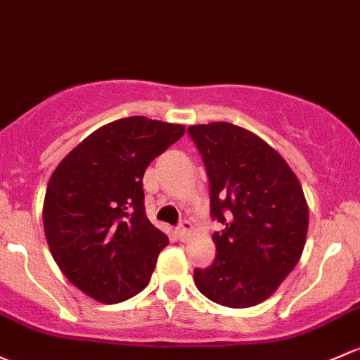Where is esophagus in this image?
Masks as SVG:
<instances>
[{"instance_id":"34e87169","label":"esophagus","mask_w":360,"mask_h":360,"mask_svg":"<svg viewBox=\"0 0 360 360\" xmlns=\"http://www.w3.org/2000/svg\"><path fill=\"white\" fill-rule=\"evenodd\" d=\"M190 234H191V222L190 221H183L179 224V228H177V236H179V240L186 241Z\"/></svg>"}]
</instances>
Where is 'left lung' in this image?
Instances as JSON below:
<instances>
[{
  "mask_svg": "<svg viewBox=\"0 0 360 360\" xmlns=\"http://www.w3.org/2000/svg\"><path fill=\"white\" fill-rule=\"evenodd\" d=\"M210 183L215 260L195 269L196 288L215 304L267 300L300 260L309 229L304 190L285 158L262 138L229 122L188 127Z\"/></svg>",
  "mask_w": 360,
  "mask_h": 360,
  "instance_id": "left-lung-1",
  "label": "left lung"
}]
</instances>
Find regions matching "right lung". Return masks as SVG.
<instances>
[{
    "label": "right lung",
    "mask_w": 360,
    "mask_h": 360,
    "mask_svg": "<svg viewBox=\"0 0 360 360\" xmlns=\"http://www.w3.org/2000/svg\"><path fill=\"white\" fill-rule=\"evenodd\" d=\"M184 131L141 115L113 120L53 170L44 234L60 271L88 297L117 304L148 285L169 238L146 217L143 176Z\"/></svg>",
    "instance_id": "add662e5"
}]
</instances>
